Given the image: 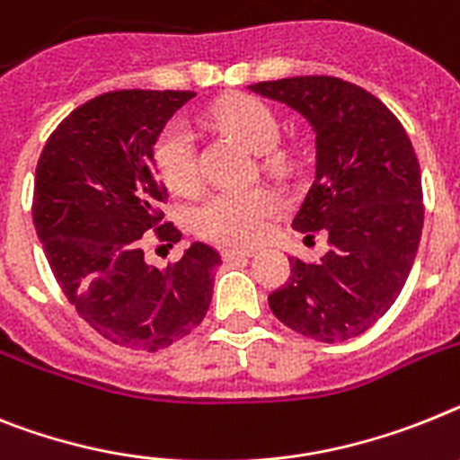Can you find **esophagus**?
I'll return each mask as SVG.
<instances>
[{
  "label": "esophagus",
  "mask_w": 460,
  "mask_h": 460,
  "mask_svg": "<svg viewBox=\"0 0 460 460\" xmlns=\"http://www.w3.org/2000/svg\"><path fill=\"white\" fill-rule=\"evenodd\" d=\"M252 250H245V248H226L222 252L224 261H236V260H248V257H252Z\"/></svg>",
  "instance_id": "34e87169"
}]
</instances>
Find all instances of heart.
<instances>
[{
    "label": "heart",
    "instance_id": "b5f03b06",
    "mask_svg": "<svg viewBox=\"0 0 460 460\" xmlns=\"http://www.w3.org/2000/svg\"><path fill=\"white\" fill-rule=\"evenodd\" d=\"M215 123L219 130L236 137L254 154L273 152L280 140L276 114L254 98L226 100L215 111ZM269 164L283 165L285 156L271 154ZM156 168L164 182L177 194H189L199 187L194 135L187 123H171L158 135ZM278 210H280V196L271 189L217 191L194 210V231L208 241L224 243V245H245L261 238L266 224Z\"/></svg>",
    "mask_w": 460,
    "mask_h": 460
}]
</instances>
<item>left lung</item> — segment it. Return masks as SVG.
I'll list each match as a JSON object with an SVG mask.
<instances>
[{
    "label": "left lung",
    "instance_id": "8db88e82",
    "mask_svg": "<svg viewBox=\"0 0 460 460\" xmlns=\"http://www.w3.org/2000/svg\"><path fill=\"white\" fill-rule=\"evenodd\" d=\"M299 111L315 133V177L292 226L325 231L320 261L292 257L269 295L283 325L323 343L360 337L395 304L423 229L420 168L407 130L365 88L337 76L248 86Z\"/></svg>",
    "mask_w": 460,
    "mask_h": 460
}]
</instances>
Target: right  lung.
<instances>
[{"instance_id":"1","label":"right lung","mask_w":460,"mask_h":460,"mask_svg":"<svg viewBox=\"0 0 460 460\" xmlns=\"http://www.w3.org/2000/svg\"><path fill=\"white\" fill-rule=\"evenodd\" d=\"M191 91H114L76 107L37 164L32 219L69 304L107 341L161 350L206 318L217 250L194 243L165 269L146 264V231L180 241L164 224L168 191L154 145Z\"/></svg>"}]
</instances>
